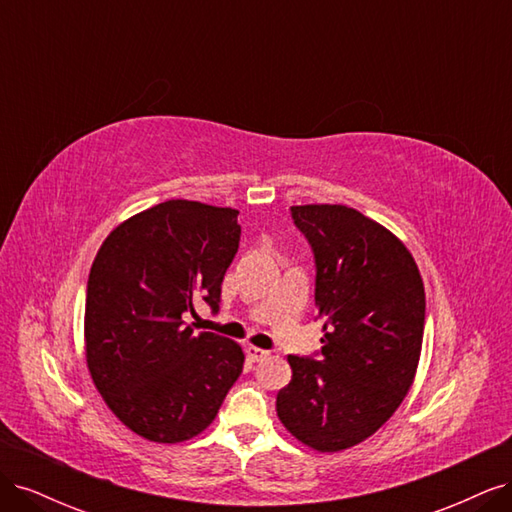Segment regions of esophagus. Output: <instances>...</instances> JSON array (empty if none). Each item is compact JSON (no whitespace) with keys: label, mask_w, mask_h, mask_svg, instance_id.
<instances>
[{"label":"esophagus","mask_w":512,"mask_h":512,"mask_svg":"<svg viewBox=\"0 0 512 512\" xmlns=\"http://www.w3.org/2000/svg\"><path fill=\"white\" fill-rule=\"evenodd\" d=\"M247 352V359H250L252 363H258V361H262V359H267L269 356V352L267 350H262V348H256V346H250L245 350Z\"/></svg>","instance_id":"obj_1"}]
</instances>
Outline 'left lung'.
I'll use <instances>...</instances> for the list:
<instances>
[{
	"label": "left lung",
	"mask_w": 512,
	"mask_h": 512,
	"mask_svg": "<svg viewBox=\"0 0 512 512\" xmlns=\"http://www.w3.org/2000/svg\"><path fill=\"white\" fill-rule=\"evenodd\" d=\"M316 256L320 359L288 356L277 393L290 436L318 453L365 442L401 406L416 376L425 329L423 277L389 228L346 205H294Z\"/></svg>",
	"instance_id": "1"
}]
</instances>
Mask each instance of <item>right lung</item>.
<instances>
[{
	"label": "right lung",
	"instance_id": "obj_1",
	"mask_svg": "<svg viewBox=\"0 0 512 512\" xmlns=\"http://www.w3.org/2000/svg\"><path fill=\"white\" fill-rule=\"evenodd\" d=\"M239 211L166 200L121 222L89 271L85 359L98 393L136 436L177 444L203 433L243 371L237 342L194 333L183 312L220 303Z\"/></svg>",
	"mask_w": 512,
	"mask_h": 512
}]
</instances>
